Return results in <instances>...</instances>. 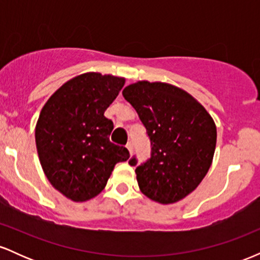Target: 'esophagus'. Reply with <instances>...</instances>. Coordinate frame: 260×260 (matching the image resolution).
I'll use <instances>...</instances> for the list:
<instances>
[{"instance_id":"obj_1","label":"esophagus","mask_w":260,"mask_h":260,"mask_svg":"<svg viewBox=\"0 0 260 260\" xmlns=\"http://www.w3.org/2000/svg\"><path fill=\"white\" fill-rule=\"evenodd\" d=\"M126 148L128 149V151H129V154L132 155V153H133V144L132 143H127V145H126Z\"/></svg>"}]
</instances>
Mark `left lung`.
Instances as JSON below:
<instances>
[{
  "label": "left lung",
  "instance_id": "1",
  "mask_svg": "<svg viewBox=\"0 0 260 260\" xmlns=\"http://www.w3.org/2000/svg\"><path fill=\"white\" fill-rule=\"evenodd\" d=\"M122 94L138 113L151 144L150 159L136 169L140 192L161 204L181 201L210 169L215 122L192 95L168 83L140 80ZM129 165H137L136 157Z\"/></svg>",
  "mask_w": 260,
  "mask_h": 260
}]
</instances>
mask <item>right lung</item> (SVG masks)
I'll use <instances>...</instances> for the list:
<instances>
[{
    "label": "right lung",
    "mask_w": 260,
    "mask_h": 260,
    "mask_svg": "<svg viewBox=\"0 0 260 260\" xmlns=\"http://www.w3.org/2000/svg\"><path fill=\"white\" fill-rule=\"evenodd\" d=\"M124 78L89 72L74 77L46 101L35 127L44 174L73 202H86L104 189L117 162L129 151L110 142L111 120L104 116Z\"/></svg>",
    "instance_id": "1"
}]
</instances>
